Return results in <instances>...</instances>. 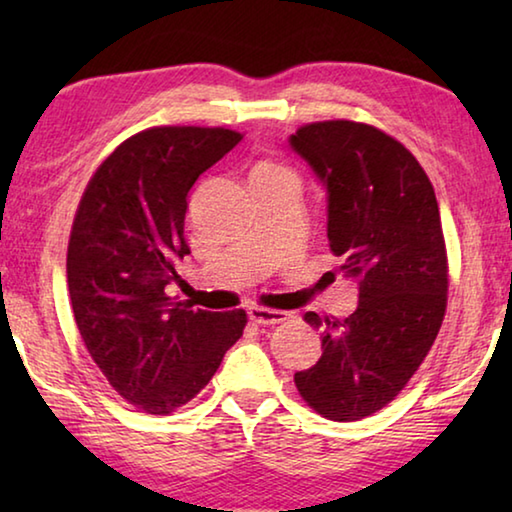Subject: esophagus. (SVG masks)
I'll list each match as a JSON object with an SVG mask.
<instances>
[{
  "label": "esophagus",
  "mask_w": 512,
  "mask_h": 512,
  "mask_svg": "<svg viewBox=\"0 0 512 512\" xmlns=\"http://www.w3.org/2000/svg\"><path fill=\"white\" fill-rule=\"evenodd\" d=\"M248 318L253 320L255 325H264V327H268V325H277V323H282V320H284V314H282V311H275V309L250 307V309H248Z\"/></svg>",
  "instance_id": "esophagus-1"
}]
</instances>
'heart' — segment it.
I'll use <instances>...</instances> for the list:
<instances>
[{
  "label": "heart",
  "instance_id": "1",
  "mask_svg": "<svg viewBox=\"0 0 512 512\" xmlns=\"http://www.w3.org/2000/svg\"><path fill=\"white\" fill-rule=\"evenodd\" d=\"M284 169H280V167H275V164H271V162H264V164H259V167L255 169V173H282ZM253 173V176H255Z\"/></svg>",
  "mask_w": 512,
  "mask_h": 512
}]
</instances>
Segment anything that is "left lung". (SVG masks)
Returning a JSON list of instances; mask_svg holds the SVG:
<instances>
[{
    "label": "left lung",
    "instance_id": "1",
    "mask_svg": "<svg viewBox=\"0 0 512 512\" xmlns=\"http://www.w3.org/2000/svg\"><path fill=\"white\" fill-rule=\"evenodd\" d=\"M327 192L329 250L359 284L345 320L307 311L323 357L296 386L323 418L352 422L395 400L427 357L447 307L438 201L409 149L357 121H316L289 137Z\"/></svg>",
    "mask_w": 512,
    "mask_h": 512
}]
</instances>
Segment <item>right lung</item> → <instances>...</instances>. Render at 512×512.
Returning <instances> with one entry per match:
<instances>
[{"label": "right lung", "instance_id": "1", "mask_svg": "<svg viewBox=\"0 0 512 512\" xmlns=\"http://www.w3.org/2000/svg\"><path fill=\"white\" fill-rule=\"evenodd\" d=\"M228 128L155 126L94 171L67 246V287L85 348L110 386L151 415L201 393L246 327V311L167 296L189 255L187 194L241 142Z\"/></svg>", "mask_w": 512, "mask_h": 512}]
</instances>
